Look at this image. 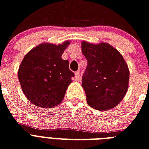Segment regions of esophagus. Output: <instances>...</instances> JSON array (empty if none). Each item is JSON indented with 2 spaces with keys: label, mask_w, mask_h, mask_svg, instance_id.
Here are the masks:
<instances>
[{
  "label": "esophagus",
  "mask_w": 149,
  "mask_h": 149,
  "mask_svg": "<svg viewBox=\"0 0 149 149\" xmlns=\"http://www.w3.org/2000/svg\"><path fill=\"white\" fill-rule=\"evenodd\" d=\"M79 77H80V74H79V72H75V79L76 80H79Z\"/></svg>",
  "instance_id": "1"
}]
</instances>
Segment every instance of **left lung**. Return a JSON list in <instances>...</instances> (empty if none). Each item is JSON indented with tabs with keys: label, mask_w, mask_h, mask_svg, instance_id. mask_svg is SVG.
Listing matches in <instances>:
<instances>
[{
	"label": "left lung",
	"mask_w": 149,
	"mask_h": 149,
	"mask_svg": "<svg viewBox=\"0 0 149 149\" xmlns=\"http://www.w3.org/2000/svg\"><path fill=\"white\" fill-rule=\"evenodd\" d=\"M87 60L82 86L87 104L98 111L115 107L126 95L130 72L122 55L107 42H81Z\"/></svg>",
	"instance_id": "1"
}]
</instances>
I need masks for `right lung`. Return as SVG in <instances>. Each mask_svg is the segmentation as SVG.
<instances>
[{
  "label": "right lung",
  "instance_id": "obj_1",
  "mask_svg": "<svg viewBox=\"0 0 149 149\" xmlns=\"http://www.w3.org/2000/svg\"><path fill=\"white\" fill-rule=\"evenodd\" d=\"M43 42L28 52L22 59L17 77L23 93L34 105L42 108L57 106L63 101L74 73L69 61L62 55L70 45Z\"/></svg>",
  "mask_w": 149,
  "mask_h": 149
}]
</instances>
